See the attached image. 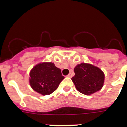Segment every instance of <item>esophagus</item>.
<instances>
[{"mask_svg":"<svg viewBox=\"0 0 127 127\" xmlns=\"http://www.w3.org/2000/svg\"><path fill=\"white\" fill-rule=\"evenodd\" d=\"M72 76V73H71V72H70L69 74L67 75V77H71Z\"/></svg>","mask_w":127,"mask_h":127,"instance_id":"34e87169","label":"esophagus"}]
</instances>
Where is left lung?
I'll list each match as a JSON object with an SVG mask.
<instances>
[{
  "label": "left lung",
  "mask_w": 127,
  "mask_h": 127,
  "mask_svg": "<svg viewBox=\"0 0 127 127\" xmlns=\"http://www.w3.org/2000/svg\"><path fill=\"white\" fill-rule=\"evenodd\" d=\"M74 70L75 76L72 77V81L80 93L90 95L102 88L105 76L98 67L82 63L77 65Z\"/></svg>",
  "instance_id": "8db88e82"
}]
</instances>
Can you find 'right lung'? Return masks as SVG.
I'll return each instance as SVG.
<instances>
[{"mask_svg":"<svg viewBox=\"0 0 127 127\" xmlns=\"http://www.w3.org/2000/svg\"><path fill=\"white\" fill-rule=\"evenodd\" d=\"M64 79L61 70L53 63L43 62L34 66L30 70L29 82L33 90L46 95L55 91Z\"/></svg>","mask_w":127,"mask_h":127,"instance_id":"1","label":"right lung"}]
</instances>
